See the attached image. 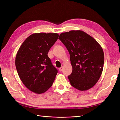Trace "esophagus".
Listing matches in <instances>:
<instances>
[{"instance_id":"esophagus-1","label":"esophagus","mask_w":120,"mask_h":120,"mask_svg":"<svg viewBox=\"0 0 120 120\" xmlns=\"http://www.w3.org/2000/svg\"><path fill=\"white\" fill-rule=\"evenodd\" d=\"M58 70H59V71H60V72L62 71V70H63V67H61L59 69H58Z\"/></svg>"}]
</instances>
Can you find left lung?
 <instances>
[{"label": "left lung", "mask_w": 120, "mask_h": 120, "mask_svg": "<svg viewBox=\"0 0 120 120\" xmlns=\"http://www.w3.org/2000/svg\"><path fill=\"white\" fill-rule=\"evenodd\" d=\"M58 39L70 55L72 72L68 77L71 85L81 91L92 88L103 71L104 55L101 46L93 37L80 30L62 33Z\"/></svg>", "instance_id": "obj_1"}]
</instances>
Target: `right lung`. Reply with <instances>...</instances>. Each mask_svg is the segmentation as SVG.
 Segmentation results:
<instances>
[{
  "mask_svg": "<svg viewBox=\"0 0 120 120\" xmlns=\"http://www.w3.org/2000/svg\"><path fill=\"white\" fill-rule=\"evenodd\" d=\"M58 36L56 33L33 34L26 38L17 52V72L24 85L31 92L42 94L53 84L58 71L47 54Z\"/></svg>",
  "mask_w": 120,
  "mask_h": 120,
  "instance_id": "right-lung-1",
  "label": "right lung"
}]
</instances>
